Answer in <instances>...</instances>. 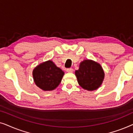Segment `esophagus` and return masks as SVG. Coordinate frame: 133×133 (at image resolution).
<instances>
[{"mask_svg":"<svg viewBox=\"0 0 133 133\" xmlns=\"http://www.w3.org/2000/svg\"><path fill=\"white\" fill-rule=\"evenodd\" d=\"M66 71L68 72H70V73H71V72H72V71H73V69H72V68H68L66 70Z\"/></svg>","mask_w":133,"mask_h":133,"instance_id":"34e87169","label":"esophagus"}]
</instances>
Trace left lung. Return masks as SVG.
Instances as JSON below:
<instances>
[{
  "label": "left lung",
  "instance_id": "8db88e82",
  "mask_svg": "<svg viewBox=\"0 0 133 133\" xmlns=\"http://www.w3.org/2000/svg\"><path fill=\"white\" fill-rule=\"evenodd\" d=\"M75 75L80 86L88 91L96 90L101 86L105 77L102 67L92 60H83L80 63L79 68Z\"/></svg>",
  "mask_w": 133,
  "mask_h": 133
}]
</instances>
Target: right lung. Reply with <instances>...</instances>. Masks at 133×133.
Segmentation results:
<instances>
[{
    "label": "right lung",
    "instance_id": "1",
    "mask_svg": "<svg viewBox=\"0 0 133 133\" xmlns=\"http://www.w3.org/2000/svg\"><path fill=\"white\" fill-rule=\"evenodd\" d=\"M64 72L51 60L42 62L32 71L34 82L43 91H52L59 86Z\"/></svg>",
    "mask_w": 133,
    "mask_h": 133
}]
</instances>
